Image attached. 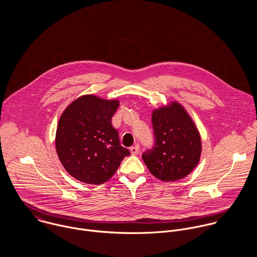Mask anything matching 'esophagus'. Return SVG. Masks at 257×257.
Listing matches in <instances>:
<instances>
[{
  "mask_svg": "<svg viewBox=\"0 0 257 257\" xmlns=\"http://www.w3.org/2000/svg\"><path fill=\"white\" fill-rule=\"evenodd\" d=\"M130 150H131L132 154H134V155L139 154V152H140V145H135V146H133V147H131Z\"/></svg>",
  "mask_w": 257,
  "mask_h": 257,
  "instance_id": "1",
  "label": "esophagus"
}]
</instances>
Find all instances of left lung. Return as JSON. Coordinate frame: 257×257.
Wrapping results in <instances>:
<instances>
[{"label":"left lung","mask_w":257,"mask_h":257,"mask_svg":"<svg viewBox=\"0 0 257 257\" xmlns=\"http://www.w3.org/2000/svg\"><path fill=\"white\" fill-rule=\"evenodd\" d=\"M154 145L143 153L150 173L173 182L186 177L198 164L202 151L199 132L183 107L174 102L152 112Z\"/></svg>","instance_id":"8db88e82"}]
</instances>
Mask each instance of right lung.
<instances>
[{
    "instance_id": "1",
    "label": "right lung",
    "mask_w": 257,
    "mask_h": 257,
    "mask_svg": "<svg viewBox=\"0 0 257 257\" xmlns=\"http://www.w3.org/2000/svg\"><path fill=\"white\" fill-rule=\"evenodd\" d=\"M118 101L85 95L61 114L55 139L58 157L77 180L100 185L115 173L121 160L131 154L120 146L111 116Z\"/></svg>"
}]
</instances>
